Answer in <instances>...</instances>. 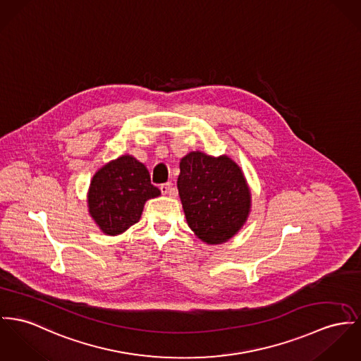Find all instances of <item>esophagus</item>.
Segmentation results:
<instances>
[{
  "instance_id": "1",
  "label": "esophagus",
  "mask_w": 361,
  "mask_h": 361,
  "mask_svg": "<svg viewBox=\"0 0 361 361\" xmlns=\"http://www.w3.org/2000/svg\"><path fill=\"white\" fill-rule=\"evenodd\" d=\"M171 187H173V184H171V183H165V184H161L159 190H161V192H162V194L166 195L171 191Z\"/></svg>"
}]
</instances>
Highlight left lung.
Returning <instances> with one entry per match:
<instances>
[{
	"mask_svg": "<svg viewBox=\"0 0 361 361\" xmlns=\"http://www.w3.org/2000/svg\"><path fill=\"white\" fill-rule=\"evenodd\" d=\"M177 187L190 228L206 243L226 242L249 216L246 180L226 157L188 154L180 162Z\"/></svg>",
	"mask_w": 361,
	"mask_h": 361,
	"instance_id": "8db88e82",
	"label": "left lung"
}]
</instances>
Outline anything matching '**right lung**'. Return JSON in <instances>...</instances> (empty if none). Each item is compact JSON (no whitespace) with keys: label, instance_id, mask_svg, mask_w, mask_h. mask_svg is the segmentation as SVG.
<instances>
[{"label":"right lung","instance_id":"1","mask_svg":"<svg viewBox=\"0 0 361 361\" xmlns=\"http://www.w3.org/2000/svg\"><path fill=\"white\" fill-rule=\"evenodd\" d=\"M159 195L147 167L133 157L123 155L93 176L89 212L103 232L118 235L139 222L147 199Z\"/></svg>","mask_w":361,"mask_h":361}]
</instances>
